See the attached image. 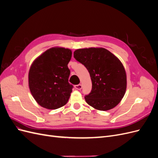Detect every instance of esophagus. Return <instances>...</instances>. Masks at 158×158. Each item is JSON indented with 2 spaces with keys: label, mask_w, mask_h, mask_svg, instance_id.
Instances as JSON below:
<instances>
[{
  "label": "esophagus",
  "mask_w": 158,
  "mask_h": 158,
  "mask_svg": "<svg viewBox=\"0 0 158 158\" xmlns=\"http://www.w3.org/2000/svg\"><path fill=\"white\" fill-rule=\"evenodd\" d=\"M74 88L77 89H81L82 88V84H78V85H75Z\"/></svg>",
  "instance_id": "esophagus-1"
}]
</instances>
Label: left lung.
I'll return each instance as SVG.
<instances>
[{
	"label": "left lung",
	"instance_id": "obj_1",
	"mask_svg": "<svg viewBox=\"0 0 158 158\" xmlns=\"http://www.w3.org/2000/svg\"><path fill=\"white\" fill-rule=\"evenodd\" d=\"M74 57L87 69L92 80V90L85 95L87 103L101 111L118 105L125 94L127 75L117 57L104 48L77 49Z\"/></svg>",
	"mask_w": 158,
	"mask_h": 158
}]
</instances>
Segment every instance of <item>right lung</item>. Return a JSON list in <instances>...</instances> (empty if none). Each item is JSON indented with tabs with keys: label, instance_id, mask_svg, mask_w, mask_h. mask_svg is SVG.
Here are the masks:
<instances>
[{
	"label": "right lung",
	"instance_id": "1",
	"mask_svg": "<svg viewBox=\"0 0 158 158\" xmlns=\"http://www.w3.org/2000/svg\"><path fill=\"white\" fill-rule=\"evenodd\" d=\"M72 51L54 47L33 62L29 72V87L35 101L41 106L56 109L68 102L73 85L69 82L70 71L68 64Z\"/></svg>",
	"mask_w": 158,
	"mask_h": 158
}]
</instances>
